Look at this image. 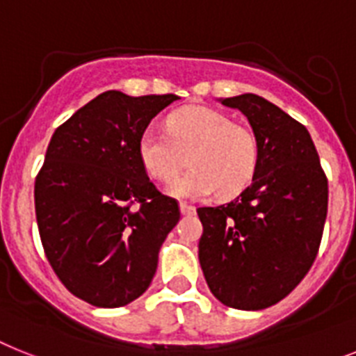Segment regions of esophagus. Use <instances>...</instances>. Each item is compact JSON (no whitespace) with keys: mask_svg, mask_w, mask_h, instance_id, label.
I'll return each mask as SVG.
<instances>
[{"mask_svg":"<svg viewBox=\"0 0 356 356\" xmlns=\"http://www.w3.org/2000/svg\"><path fill=\"white\" fill-rule=\"evenodd\" d=\"M179 210H181V213H183V215H193V213H195V208H193V206H190V204H186V202H181V204H179Z\"/></svg>","mask_w":356,"mask_h":356,"instance_id":"1","label":"esophagus"}]
</instances>
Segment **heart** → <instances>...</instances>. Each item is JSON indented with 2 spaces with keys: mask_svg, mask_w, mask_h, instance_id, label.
<instances>
[{
  "mask_svg": "<svg viewBox=\"0 0 356 356\" xmlns=\"http://www.w3.org/2000/svg\"><path fill=\"white\" fill-rule=\"evenodd\" d=\"M188 154L190 170L166 186L177 199H204L241 193L259 168V141L250 128L235 124L226 113L210 106H184L166 118V134L148 128L137 141V157L155 181H170L183 168Z\"/></svg>",
  "mask_w": 356,
  "mask_h": 356,
  "instance_id": "b5f03b06",
  "label": "heart"
}]
</instances>
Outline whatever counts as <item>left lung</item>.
Instances as JSON below:
<instances>
[{
  "instance_id": "obj_1",
  "label": "left lung",
  "mask_w": 356,
  "mask_h": 356,
  "mask_svg": "<svg viewBox=\"0 0 356 356\" xmlns=\"http://www.w3.org/2000/svg\"><path fill=\"white\" fill-rule=\"evenodd\" d=\"M246 115L259 141V168L234 201L199 208V262L224 306L257 312L289 295L306 277L327 215V179L312 136L257 94L220 97Z\"/></svg>"
}]
</instances>
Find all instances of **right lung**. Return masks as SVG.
<instances>
[{
    "label": "right lung",
    "instance_id": "right-lung-1",
    "mask_svg": "<svg viewBox=\"0 0 356 356\" xmlns=\"http://www.w3.org/2000/svg\"><path fill=\"white\" fill-rule=\"evenodd\" d=\"M177 99L103 92L50 139L34 188L41 243L59 280L92 306L141 297L179 222L177 201L157 192L137 157L141 134Z\"/></svg>",
    "mask_w": 356,
    "mask_h": 356
}]
</instances>
